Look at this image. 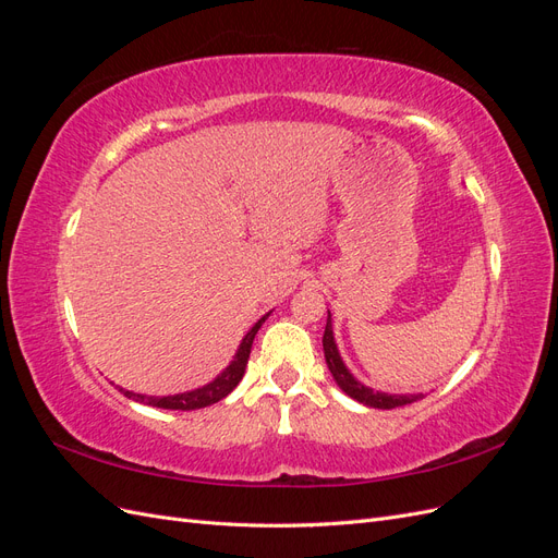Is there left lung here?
I'll list each match as a JSON object with an SVG mask.
<instances>
[{
	"label": "left lung",
	"mask_w": 558,
	"mask_h": 558,
	"mask_svg": "<svg viewBox=\"0 0 558 558\" xmlns=\"http://www.w3.org/2000/svg\"><path fill=\"white\" fill-rule=\"evenodd\" d=\"M324 353H326V363H328V369H330L332 379L337 381V386H340L349 398L367 404V408L393 410V408H402V404H410V402H416L418 398H424V393H384V391H375V388H369V386L361 384L356 377H353L349 373V367L344 365L342 356H340V349H337V344H335L330 312H328V324H326V332H324Z\"/></svg>",
	"instance_id": "obj_1"
}]
</instances>
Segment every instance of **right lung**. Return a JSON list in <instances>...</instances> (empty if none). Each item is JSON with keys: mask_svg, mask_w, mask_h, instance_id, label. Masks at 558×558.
Masks as SVG:
<instances>
[{"mask_svg": "<svg viewBox=\"0 0 558 558\" xmlns=\"http://www.w3.org/2000/svg\"><path fill=\"white\" fill-rule=\"evenodd\" d=\"M269 316V312L256 320V326H253L246 335L244 340L240 342V349L238 353H234V359L230 361V365L223 369L221 375H218L216 379H211L209 384L199 386V388H193V391H185V393H177V396H162V398H156V396H142V393H132V391H125V388L118 386V391H121L125 398H132L137 402H144V404H150V408H162V410H199V408H209V404L223 400L228 393H232V388L238 386L244 377V369H246V363H248V353H251V344H253V337H256V332L260 330V326L265 324V318Z\"/></svg>", "mask_w": 558, "mask_h": 558, "instance_id": "add662e5", "label": "right lung"}]
</instances>
